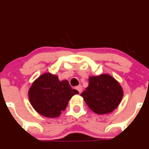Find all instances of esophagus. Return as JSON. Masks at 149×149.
<instances>
[{"mask_svg": "<svg viewBox=\"0 0 149 149\" xmlns=\"http://www.w3.org/2000/svg\"><path fill=\"white\" fill-rule=\"evenodd\" d=\"M76 89H77V90L78 91V92H79V94H80V93L82 92V87L81 85L77 86V87H76Z\"/></svg>", "mask_w": 149, "mask_h": 149, "instance_id": "esophagus-1", "label": "esophagus"}]
</instances>
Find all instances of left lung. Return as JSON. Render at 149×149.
<instances>
[{
	"label": "left lung",
	"mask_w": 149,
	"mask_h": 149,
	"mask_svg": "<svg viewBox=\"0 0 149 149\" xmlns=\"http://www.w3.org/2000/svg\"><path fill=\"white\" fill-rule=\"evenodd\" d=\"M80 96L93 112L105 114L117 108L122 100L123 91L115 78L103 73L89 77L88 87Z\"/></svg>",
	"instance_id": "obj_1"
}]
</instances>
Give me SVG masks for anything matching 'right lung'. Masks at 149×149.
<instances>
[{"label": "right lung", "mask_w": 149, "mask_h": 149, "mask_svg": "<svg viewBox=\"0 0 149 149\" xmlns=\"http://www.w3.org/2000/svg\"><path fill=\"white\" fill-rule=\"evenodd\" d=\"M76 89L70 86L67 80H59L51 73L41 75L33 82L28 90L30 103L37 112L48 118L58 117L67 107Z\"/></svg>", "instance_id": "1"}]
</instances>
